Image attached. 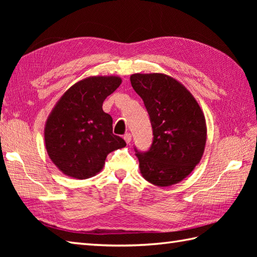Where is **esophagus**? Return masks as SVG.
Instances as JSON below:
<instances>
[{
	"instance_id": "34e87169",
	"label": "esophagus",
	"mask_w": 257,
	"mask_h": 257,
	"mask_svg": "<svg viewBox=\"0 0 257 257\" xmlns=\"http://www.w3.org/2000/svg\"><path fill=\"white\" fill-rule=\"evenodd\" d=\"M123 139H124L125 143L130 144V143H132V135H130L129 133H127V134H125V135L123 136Z\"/></svg>"
}]
</instances>
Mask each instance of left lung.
<instances>
[{
  "label": "left lung",
  "mask_w": 257,
  "mask_h": 257,
  "mask_svg": "<svg viewBox=\"0 0 257 257\" xmlns=\"http://www.w3.org/2000/svg\"><path fill=\"white\" fill-rule=\"evenodd\" d=\"M130 81L143 98L154 130L151 148L136 154L141 176L158 187L181 182L203 156V111L185 86L171 76L138 73L130 76Z\"/></svg>",
  "instance_id": "8db88e82"
}]
</instances>
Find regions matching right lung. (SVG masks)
<instances>
[{
  "label": "right lung",
  "mask_w": 257,
  "mask_h": 257,
  "mask_svg": "<svg viewBox=\"0 0 257 257\" xmlns=\"http://www.w3.org/2000/svg\"><path fill=\"white\" fill-rule=\"evenodd\" d=\"M119 76H90L57 100L44 128L50 159L65 176L88 179L99 173L109 152L125 147L112 134V118L102 102L121 84Z\"/></svg>",
  "instance_id": "right-lung-1"
}]
</instances>
